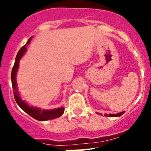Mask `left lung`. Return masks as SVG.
Wrapping results in <instances>:
<instances>
[{
	"instance_id": "obj_1",
	"label": "left lung",
	"mask_w": 151,
	"mask_h": 151,
	"mask_svg": "<svg viewBox=\"0 0 151 151\" xmlns=\"http://www.w3.org/2000/svg\"><path fill=\"white\" fill-rule=\"evenodd\" d=\"M124 113H125V111H123V112H119V113H118V114H105L104 116H106V117H119ZM98 114H99V113H98Z\"/></svg>"
}]
</instances>
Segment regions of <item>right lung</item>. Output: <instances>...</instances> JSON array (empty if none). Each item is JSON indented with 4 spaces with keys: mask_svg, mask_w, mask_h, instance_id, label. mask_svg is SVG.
<instances>
[{
    "mask_svg": "<svg viewBox=\"0 0 151 151\" xmlns=\"http://www.w3.org/2000/svg\"><path fill=\"white\" fill-rule=\"evenodd\" d=\"M32 37H30L26 43V45H24L20 50L18 52L17 55L16 56V59H15V63L14 65L13 68H12V88H13L14 92V96L15 101H16L17 104L19 106V107L25 111L26 113H28L30 116L33 118L34 119L37 120V121H48V120H52L55 118H57L58 117L61 116L64 112V107L57 108V109H42L41 108L33 107V106H29V105L25 102V101H22V99L20 98L19 95V92H18V88L17 86V81H16V74L17 72L18 68H19V62L21 58L23 56L25 52H26V46L29 45L31 41Z\"/></svg>",
    "mask_w": 151,
    "mask_h": 151,
    "instance_id": "right-lung-1",
    "label": "right lung"
}]
</instances>
